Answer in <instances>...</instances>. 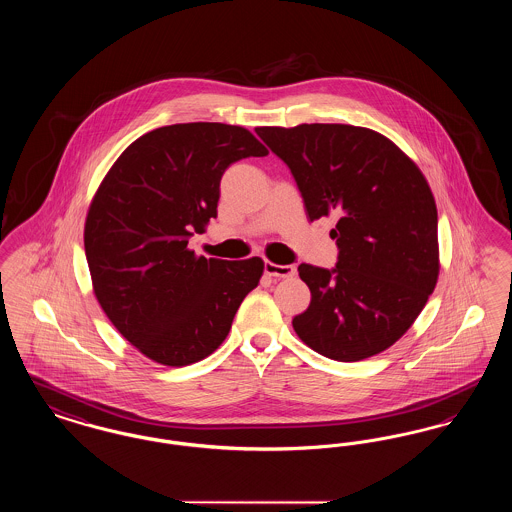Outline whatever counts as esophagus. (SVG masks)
<instances>
[{
	"mask_svg": "<svg viewBox=\"0 0 512 512\" xmlns=\"http://www.w3.org/2000/svg\"><path fill=\"white\" fill-rule=\"evenodd\" d=\"M265 274L272 276V278H292L295 274V267L293 265H276V263H265Z\"/></svg>",
	"mask_w": 512,
	"mask_h": 512,
	"instance_id": "obj_1",
	"label": "esophagus"
}]
</instances>
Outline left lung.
I'll list each match as a JSON object with an SVG mask.
<instances>
[{"mask_svg":"<svg viewBox=\"0 0 512 512\" xmlns=\"http://www.w3.org/2000/svg\"><path fill=\"white\" fill-rule=\"evenodd\" d=\"M292 171L307 219L336 215V268L299 265L311 290L293 330L320 355L357 363L386 351L438 284V209L416 167L390 138L353 124L259 126Z\"/></svg>","mask_w":512,"mask_h":512,"instance_id":"8db88e82","label":"left lung"}]
</instances>
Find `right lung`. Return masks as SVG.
Here are the masks:
<instances>
[{
    "instance_id": "add662e5",
    "label": "right lung",
    "mask_w": 512,
    "mask_h": 512,
    "mask_svg": "<svg viewBox=\"0 0 512 512\" xmlns=\"http://www.w3.org/2000/svg\"><path fill=\"white\" fill-rule=\"evenodd\" d=\"M244 126L186 122L132 142L94 195L84 249L103 313L147 359L186 366L226 340L261 257L222 261L188 249L217 217L220 178L245 157H265Z\"/></svg>"
}]
</instances>
